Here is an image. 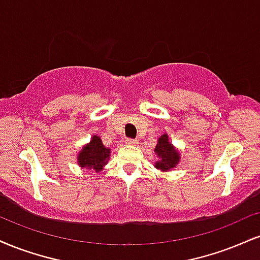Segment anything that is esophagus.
<instances>
[{
	"label": "esophagus",
	"instance_id": "esophagus-1",
	"mask_svg": "<svg viewBox=\"0 0 260 260\" xmlns=\"http://www.w3.org/2000/svg\"><path fill=\"white\" fill-rule=\"evenodd\" d=\"M126 143H127V144H129V145H137V144H138V140H137V139H131V138H128V139L126 140Z\"/></svg>",
	"mask_w": 260,
	"mask_h": 260
}]
</instances>
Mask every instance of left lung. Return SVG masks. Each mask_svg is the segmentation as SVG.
Here are the masks:
<instances>
[{
    "instance_id": "left-lung-1",
    "label": "left lung",
    "mask_w": 260,
    "mask_h": 260,
    "mask_svg": "<svg viewBox=\"0 0 260 260\" xmlns=\"http://www.w3.org/2000/svg\"><path fill=\"white\" fill-rule=\"evenodd\" d=\"M154 151L157 154L158 161L155 164V167L162 172H168L172 168L177 167L179 164L180 155L179 151L174 148L173 144L170 143L168 134L164 133L158 138V142L156 144Z\"/></svg>"
}]
</instances>
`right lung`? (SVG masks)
<instances>
[{"label":"right lung","mask_w":260,"mask_h":260,"mask_svg":"<svg viewBox=\"0 0 260 260\" xmlns=\"http://www.w3.org/2000/svg\"><path fill=\"white\" fill-rule=\"evenodd\" d=\"M110 154L111 150L105 148L103 145L102 139L94 134L92 140L81 149L77 155V164L81 168H88V170L100 172L108 164Z\"/></svg>","instance_id":"right-lung-1"}]
</instances>
